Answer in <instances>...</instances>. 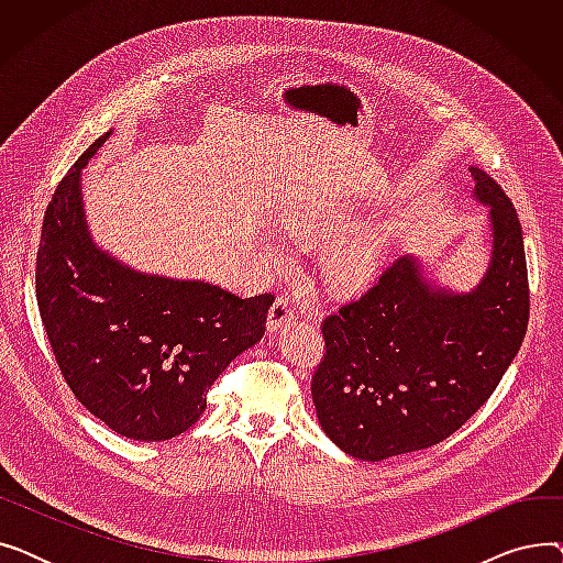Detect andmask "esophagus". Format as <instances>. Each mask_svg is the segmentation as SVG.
<instances>
[{"mask_svg": "<svg viewBox=\"0 0 563 563\" xmlns=\"http://www.w3.org/2000/svg\"><path fill=\"white\" fill-rule=\"evenodd\" d=\"M289 319H294L291 301H289L287 297H280V299H276V303L272 306L269 317H266V331H269V333L274 335L276 331H280V329L285 327V323H287Z\"/></svg>", "mask_w": 563, "mask_h": 563, "instance_id": "esophagus-1", "label": "esophagus"}]
</instances>
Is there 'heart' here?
<instances>
[{
	"label": "heart",
	"instance_id": "heart-1",
	"mask_svg": "<svg viewBox=\"0 0 563 563\" xmlns=\"http://www.w3.org/2000/svg\"><path fill=\"white\" fill-rule=\"evenodd\" d=\"M346 219L349 207L329 205L294 214L291 228L308 236L335 230L321 249L323 276L338 289H358L369 285L386 266L393 246V228L383 219H363L342 229ZM266 251L274 262L287 260V242L280 234H272L266 240Z\"/></svg>",
	"mask_w": 563,
	"mask_h": 563
}]
</instances>
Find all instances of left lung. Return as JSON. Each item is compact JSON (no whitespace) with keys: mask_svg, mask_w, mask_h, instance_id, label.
Here are the masks:
<instances>
[{"mask_svg":"<svg viewBox=\"0 0 563 563\" xmlns=\"http://www.w3.org/2000/svg\"><path fill=\"white\" fill-rule=\"evenodd\" d=\"M488 207L486 262L470 289L438 285L401 255L358 301L323 321L327 356L312 376L319 424L353 459L383 461L438 445L497 388L522 344L529 289L516 207L470 166Z\"/></svg>","mask_w":563,"mask_h":563,"instance_id":"8db88e82","label":"left lung"}]
</instances>
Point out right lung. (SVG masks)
I'll list each match as a JSON object with an SVG mask.
<instances>
[{
	"label": "right lung",
	"mask_w": 563,
	"mask_h": 563,
	"mask_svg": "<svg viewBox=\"0 0 563 563\" xmlns=\"http://www.w3.org/2000/svg\"><path fill=\"white\" fill-rule=\"evenodd\" d=\"M77 159L47 205L36 262L43 327L75 397L141 442L185 433L219 374L264 335L274 297L242 299L191 278L145 274L100 249L86 221Z\"/></svg>",
	"instance_id": "right-lung-1"
}]
</instances>
